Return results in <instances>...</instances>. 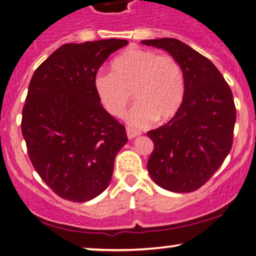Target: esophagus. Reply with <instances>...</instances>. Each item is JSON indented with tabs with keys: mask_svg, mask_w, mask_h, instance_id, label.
Here are the masks:
<instances>
[{
	"mask_svg": "<svg viewBox=\"0 0 256 256\" xmlns=\"http://www.w3.org/2000/svg\"><path fill=\"white\" fill-rule=\"evenodd\" d=\"M126 134H128V140H132V138H134V137L140 136V134H141V131H137V130H134V128H126Z\"/></svg>",
	"mask_w": 256,
	"mask_h": 256,
	"instance_id": "34e87169",
	"label": "esophagus"
}]
</instances>
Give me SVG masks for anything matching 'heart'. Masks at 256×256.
Segmentation results:
<instances>
[{
  "label": "heart",
  "instance_id": "heart-1",
  "mask_svg": "<svg viewBox=\"0 0 256 256\" xmlns=\"http://www.w3.org/2000/svg\"><path fill=\"white\" fill-rule=\"evenodd\" d=\"M112 72H100L94 87L103 106L112 115L122 118L131 98L137 100L128 115L132 128H143L154 120L168 122L181 108L184 76L172 56L131 47L110 64Z\"/></svg>",
  "mask_w": 256,
  "mask_h": 256
}]
</instances>
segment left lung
Masks as SVG:
<instances>
[{
  "label": "left lung",
  "instance_id": "obj_1",
  "mask_svg": "<svg viewBox=\"0 0 256 256\" xmlns=\"http://www.w3.org/2000/svg\"><path fill=\"white\" fill-rule=\"evenodd\" d=\"M142 44L168 50L184 76V97L178 114L147 132L154 143L148 172L164 190L193 192L212 178L232 148V91L214 64L184 42L156 38Z\"/></svg>",
  "mask_w": 256,
  "mask_h": 256
}]
</instances>
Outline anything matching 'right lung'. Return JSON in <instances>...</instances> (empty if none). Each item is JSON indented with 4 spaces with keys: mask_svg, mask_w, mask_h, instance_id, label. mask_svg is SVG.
Wrapping results in <instances>:
<instances>
[{
    "mask_svg": "<svg viewBox=\"0 0 256 256\" xmlns=\"http://www.w3.org/2000/svg\"><path fill=\"white\" fill-rule=\"evenodd\" d=\"M128 41L66 44L34 72L22 116L32 166L60 198L87 202L108 187L125 126L103 108L94 78Z\"/></svg>",
    "mask_w": 256,
    "mask_h": 256,
    "instance_id": "obj_1",
    "label": "right lung"
}]
</instances>
